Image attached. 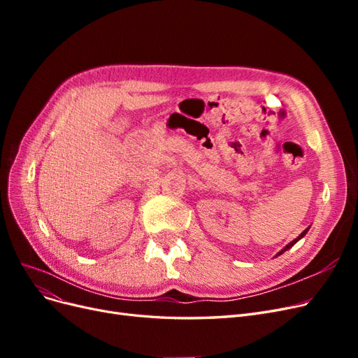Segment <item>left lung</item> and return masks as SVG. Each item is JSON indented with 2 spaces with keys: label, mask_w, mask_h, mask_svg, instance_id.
<instances>
[{
  "label": "left lung",
  "mask_w": 358,
  "mask_h": 358,
  "mask_svg": "<svg viewBox=\"0 0 358 358\" xmlns=\"http://www.w3.org/2000/svg\"><path fill=\"white\" fill-rule=\"evenodd\" d=\"M306 233H308V229H306V230H305V231H303V233H301V234H300V236H299V237H297V239H294V241H292V242H289V243H288V245H287V246H285V248H284V249H282V251H280V252H279V254H278V255H280V254H282V252H285V251H287V249H289V248H291V246H292V245H294V243H296V242H297V241H300V239H301V237H303V236H305V234H306Z\"/></svg>",
  "instance_id": "left-lung-1"
}]
</instances>
